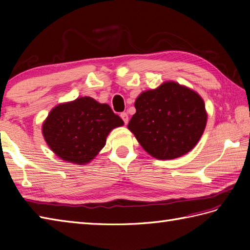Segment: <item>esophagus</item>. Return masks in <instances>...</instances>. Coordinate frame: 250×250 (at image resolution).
<instances>
[{"label": "esophagus", "instance_id": "1", "mask_svg": "<svg viewBox=\"0 0 250 250\" xmlns=\"http://www.w3.org/2000/svg\"><path fill=\"white\" fill-rule=\"evenodd\" d=\"M120 117L122 118V120H124L125 125L128 124V121H129V116H128V114H126V113H121V114H120Z\"/></svg>", "mask_w": 250, "mask_h": 250}]
</instances>
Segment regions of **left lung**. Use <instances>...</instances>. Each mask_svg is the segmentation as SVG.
<instances>
[{
  "label": "left lung",
  "mask_w": 250,
  "mask_h": 250,
  "mask_svg": "<svg viewBox=\"0 0 250 250\" xmlns=\"http://www.w3.org/2000/svg\"><path fill=\"white\" fill-rule=\"evenodd\" d=\"M128 129L144 149L157 159H175L190 151L203 134L207 115L200 95L167 82L143 92Z\"/></svg>",
  "instance_id": "obj_1"
}]
</instances>
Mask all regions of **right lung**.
<instances>
[{
    "label": "right lung",
    "instance_id": "obj_1",
    "mask_svg": "<svg viewBox=\"0 0 250 250\" xmlns=\"http://www.w3.org/2000/svg\"><path fill=\"white\" fill-rule=\"evenodd\" d=\"M122 125L109 105L84 97L56 106L44 122L43 134L62 160L84 164L104 147L109 132Z\"/></svg>",
    "mask_w": 250,
    "mask_h": 250
}]
</instances>
